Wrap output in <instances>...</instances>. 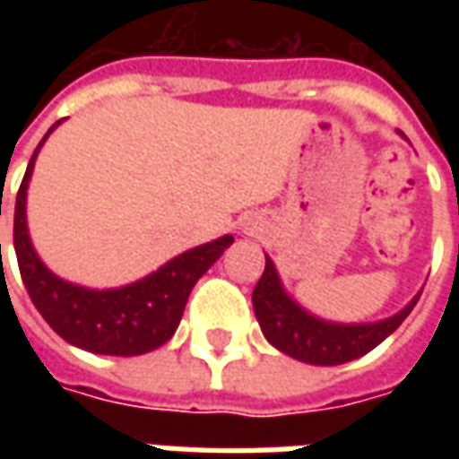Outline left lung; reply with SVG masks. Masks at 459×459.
Instances as JSON below:
<instances>
[{
    "mask_svg": "<svg viewBox=\"0 0 459 459\" xmlns=\"http://www.w3.org/2000/svg\"><path fill=\"white\" fill-rule=\"evenodd\" d=\"M420 295H415L401 312L381 322L342 325L312 315L282 288L275 263L265 255V270L253 290V309L270 344L282 354L315 366H337L368 354L385 337L401 327Z\"/></svg>",
    "mask_w": 459,
    "mask_h": 459,
    "instance_id": "left-lung-1",
    "label": "left lung"
}]
</instances>
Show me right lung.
Masks as SVG:
<instances>
[{
    "mask_svg": "<svg viewBox=\"0 0 459 459\" xmlns=\"http://www.w3.org/2000/svg\"><path fill=\"white\" fill-rule=\"evenodd\" d=\"M58 125L61 120L39 142L16 194L14 250L24 288L48 327L68 344L105 356L147 354L169 342L179 327L194 285L223 255V250L233 243V236H221L211 243L184 250L154 273L122 288L93 290L58 278L39 258L26 226V189L36 154Z\"/></svg>",
    "mask_w": 459,
    "mask_h": 459,
    "instance_id": "1",
    "label": "right lung"
}]
</instances>
